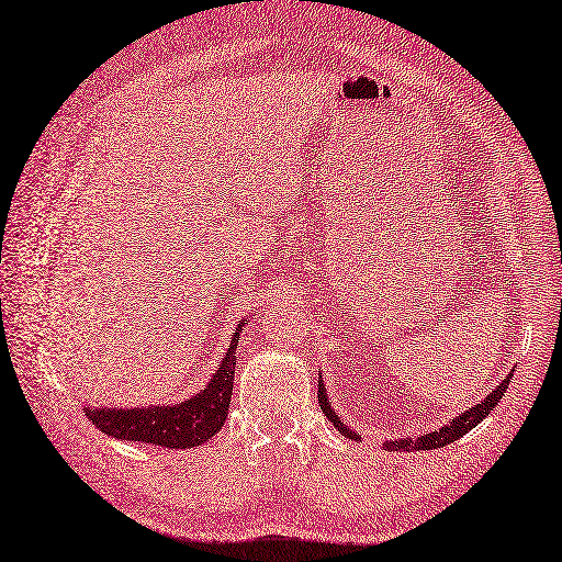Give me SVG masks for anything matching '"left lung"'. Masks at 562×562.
Segmentation results:
<instances>
[{
    "instance_id": "1",
    "label": "left lung",
    "mask_w": 562,
    "mask_h": 562,
    "mask_svg": "<svg viewBox=\"0 0 562 562\" xmlns=\"http://www.w3.org/2000/svg\"><path fill=\"white\" fill-rule=\"evenodd\" d=\"M510 376L513 374H508L505 376L501 384L491 391L484 401H479L474 407H470V409H464L462 415H458V417H453L450 419L448 424H443L441 429H434V431H427V434H422V436H417V439H391V441H384V450H405V453H415V450H434V448H443V446H448V443H453V441H458V439H462L464 434L468 431H472L479 422H484L486 417H488V413L491 409H494L498 403H501V398H503V393L508 391V386H510ZM319 405H322V409H324V415L334 422V427L344 434V436H348L350 441H360L362 436L360 434H355L348 424H344V419H340L338 415H336V409L328 405V395H326V389H324V381H322V374H319Z\"/></svg>"
}]
</instances>
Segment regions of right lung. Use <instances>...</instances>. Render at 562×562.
Instances as JSON below:
<instances>
[{
  "instance_id": "obj_1",
  "label": "right lung",
  "mask_w": 562,
  "mask_h": 562,
  "mask_svg": "<svg viewBox=\"0 0 562 562\" xmlns=\"http://www.w3.org/2000/svg\"><path fill=\"white\" fill-rule=\"evenodd\" d=\"M243 319L231 336L228 350L214 369L210 384L200 393L173 405L145 407H86L88 419L102 434L121 441H140L161 448H195L224 427L236 374V346L243 334Z\"/></svg>"
}]
</instances>
